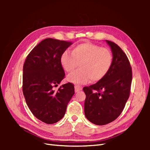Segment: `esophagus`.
Returning a JSON list of instances; mask_svg holds the SVG:
<instances>
[{
  "label": "esophagus",
  "mask_w": 150,
  "mask_h": 150,
  "mask_svg": "<svg viewBox=\"0 0 150 150\" xmlns=\"http://www.w3.org/2000/svg\"><path fill=\"white\" fill-rule=\"evenodd\" d=\"M82 88L81 86H77V85L75 86V92L81 91V90H82Z\"/></svg>",
  "instance_id": "esophagus-1"
}]
</instances>
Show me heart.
Wrapping results in <instances>:
<instances>
[{"label":"heart","instance_id":"b5f03b06","mask_svg":"<svg viewBox=\"0 0 150 150\" xmlns=\"http://www.w3.org/2000/svg\"><path fill=\"white\" fill-rule=\"evenodd\" d=\"M60 64L67 73H72L78 68L81 69L69 75L67 80L73 83L84 84L90 80L96 82L102 80L112 65L113 55L111 51L90 42H83L75 46L71 53L68 51L60 57Z\"/></svg>","mask_w":150,"mask_h":150}]
</instances>
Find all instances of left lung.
I'll use <instances>...</instances> for the list:
<instances>
[{"mask_svg":"<svg viewBox=\"0 0 150 150\" xmlns=\"http://www.w3.org/2000/svg\"><path fill=\"white\" fill-rule=\"evenodd\" d=\"M106 41L113 55L110 71L96 84L83 88L85 116L99 126L111 122L122 113L129 96L132 80V68L125 53L115 43Z\"/></svg>","mask_w":150,"mask_h":150,"instance_id":"left-lung-1","label":"left lung"}]
</instances>
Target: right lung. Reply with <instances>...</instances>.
<instances>
[{"mask_svg": "<svg viewBox=\"0 0 150 150\" xmlns=\"http://www.w3.org/2000/svg\"><path fill=\"white\" fill-rule=\"evenodd\" d=\"M71 42L46 39L28 55L23 66L22 91L33 115L46 124H54L64 116L66 108L75 93L73 84L58 86L65 73L60 57Z\"/></svg>", "mask_w": 150, "mask_h": 150, "instance_id": "add662e5", "label": "right lung"}]
</instances>
